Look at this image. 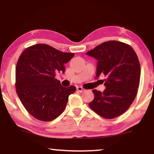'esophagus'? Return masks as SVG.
Masks as SVG:
<instances>
[{"instance_id": "esophagus-1", "label": "esophagus", "mask_w": 154, "mask_h": 154, "mask_svg": "<svg viewBox=\"0 0 154 154\" xmlns=\"http://www.w3.org/2000/svg\"><path fill=\"white\" fill-rule=\"evenodd\" d=\"M76 90H77L79 92H83L84 91L83 88H82V87H77V88H76Z\"/></svg>"}]
</instances>
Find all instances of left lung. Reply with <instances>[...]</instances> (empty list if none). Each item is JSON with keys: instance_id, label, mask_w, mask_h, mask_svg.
Returning <instances> with one entry per match:
<instances>
[{"instance_id": "8db88e82", "label": "left lung", "mask_w": 154, "mask_h": 154, "mask_svg": "<svg viewBox=\"0 0 154 154\" xmlns=\"http://www.w3.org/2000/svg\"><path fill=\"white\" fill-rule=\"evenodd\" d=\"M86 54L97 60L96 77L106 78V89L102 92L92 90L94 97L89 106L105 119L119 116L137 94L141 74L137 55L131 46L116 41L104 42Z\"/></svg>"}]
</instances>
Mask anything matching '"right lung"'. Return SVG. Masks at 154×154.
<instances>
[{"instance_id": "obj_1", "label": "right lung", "mask_w": 154, "mask_h": 154, "mask_svg": "<svg viewBox=\"0 0 154 154\" xmlns=\"http://www.w3.org/2000/svg\"><path fill=\"white\" fill-rule=\"evenodd\" d=\"M73 56L46 44L31 45L20 55L15 71L16 91L24 108L36 119L51 121L64 111L75 87H62L55 75L64 73V64Z\"/></svg>"}]
</instances>
